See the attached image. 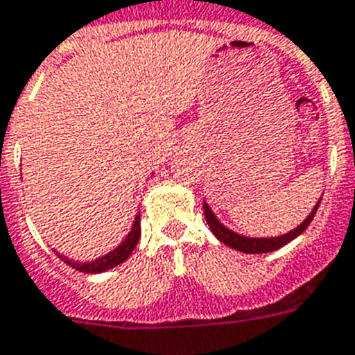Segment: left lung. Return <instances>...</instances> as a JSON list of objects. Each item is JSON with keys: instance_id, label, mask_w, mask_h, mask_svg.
Returning <instances> with one entry per match:
<instances>
[{"instance_id": "1", "label": "left lung", "mask_w": 355, "mask_h": 355, "mask_svg": "<svg viewBox=\"0 0 355 355\" xmlns=\"http://www.w3.org/2000/svg\"><path fill=\"white\" fill-rule=\"evenodd\" d=\"M322 200V198H320ZM320 200L317 202V205L313 207V211L309 213L306 220L302 222L300 226L295 227L293 232L285 233V235H279V237H244V235H239V233L232 232L230 227H226L224 224H220V220L216 218L215 213L211 211L207 203L203 202V215H205V220H207L211 232L215 233V237L224 243L226 246L233 250H239V252H244V254H268V252H274V250H279L285 244H289L291 241H295L298 235L306 232V227L311 224L313 216L317 213L318 205H320Z\"/></svg>"}]
</instances>
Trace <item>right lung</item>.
Returning <instances> with one entry per match:
<instances>
[{
	"label": "right lung",
	"instance_id": "1",
	"mask_svg": "<svg viewBox=\"0 0 355 355\" xmlns=\"http://www.w3.org/2000/svg\"><path fill=\"white\" fill-rule=\"evenodd\" d=\"M140 239V215L135 216V222L133 226H131V232L128 233V237L123 239L122 243L118 244L116 248L109 252V254L101 255L98 259L94 261H87V263H79V261H72L64 257V255H59L60 259L64 261L66 265H70L72 268L79 272H85V274H100V272H105V270H111L114 266L122 265L123 261L128 259L129 255L133 254L135 246L139 243Z\"/></svg>",
	"mask_w": 355,
	"mask_h": 355
}]
</instances>
